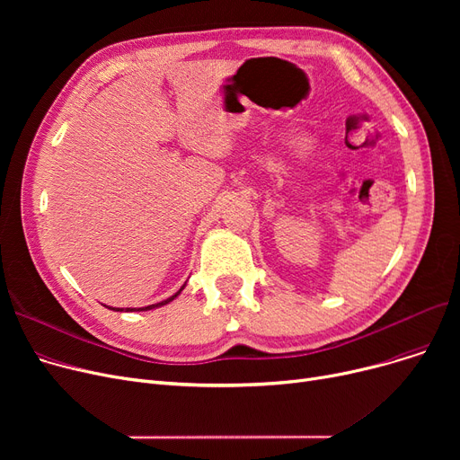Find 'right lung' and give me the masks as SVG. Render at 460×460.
<instances>
[{
  "instance_id": "right-lung-1",
  "label": "right lung",
  "mask_w": 460,
  "mask_h": 460,
  "mask_svg": "<svg viewBox=\"0 0 460 460\" xmlns=\"http://www.w3.org/2000/svg\"><path fill=\"white\" fill-rule=\"evenodd\" d=\"M186 287V283L179 288V291L173 295V296H169L167 300H162V302H158V304H153V305H147V307H127V311H149V309H155V307H162V305H165V304H169L172 300H175L179 295H181V291L182 288ZM108 309H111V307H108ZM113 311H125L123 307H113Z\"/></svg>"
}]
</instances>
